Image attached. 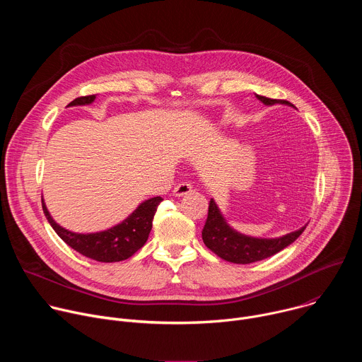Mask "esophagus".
<instances>
[{"label":"esophagus","instance_id":"obj_1","mask_svg":"<svg viewBox=\"0 0 362 362\" xmlns=\"http://www.w3.org/2000/svg\"><path fill=\"white\" fill-rule=\"evenodd\" d=\"M192 192V185L189 182H180L175 189H173V194L180 197V196H185L187 193Z\"/></svg>","mask_w":362,"mask_h":362}]
</instances>
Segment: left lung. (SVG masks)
Here are the masks:
<instances>
[{
	"label": "left lung",
	"mask_w": 362,
	"mask_h": 362,
	"mask_svg": "<svg viewBox=\"0 0 362 362\" xmlns=\"http://www.w3.org/2000/svg\"><path fill=\"white\" fill-rule=\"evenodd\" d=\"M256 98L262 101L267 106L274 105H286L292 106L289 101L268 98L264 95L256 94ZM306 225L300 229L286 233L279 238H253L249 235H243L235 230L223 218L221 209L214 199L209 202L208 219H206L204 228L202 230V239L204 245L212 252H215L222 259L232 264H252L257 261H264L267 257L281 252L292 242H295L300 233L305 230Z\"/></svg>",
	"instance_id": "8db88e82"
}]
</instances>
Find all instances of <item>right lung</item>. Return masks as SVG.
<instances>
[{"mask_svg":"<svg viewBox=\"0 0 362 362\" xmlns=\"http://www.w3.org/2000/svg\"><path fill=\"white\" fill-rule=\"evenodd\" d=\"M95 95H86L73 100L67 107L91 105ZM163 199L160 196L141 202L137 208L120 223L100 232L77 233L60 226L49 215L42 199L44 215L56 233L74 250L98 262H120L134 255L147 240L151 230L153 216Z\"/></svg>","mask_w":362,"mask_h":362,"instance_id":"obj_1","label":"right lung"}]
</instances>
